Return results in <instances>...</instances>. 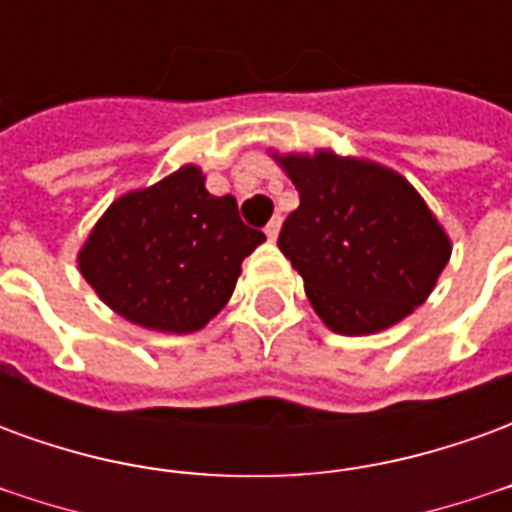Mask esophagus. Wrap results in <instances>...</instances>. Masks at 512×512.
<instances>
[{
	"label": "esophagus",
	"mask_w": 512,
	"mask_h": 512,
	"mask_svg": "<svg viewBox=\"0 0 512 512\" xmlns=\"http://www.w3.org/2000/svg\"><path fill=\"white\" fill-rule=\"evenodd\" d=\"M279 227H282V219H279V216H274V219H271V222L266 224V235H268V238H271V241H277Z\"/></svg>",
	"instance_id": "esophagus-1"
}]
</instances>
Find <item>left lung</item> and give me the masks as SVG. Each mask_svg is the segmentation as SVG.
<instances>
[{
    "mask_svg": "<svg viewBox=\"0 0 512 512\" xmlns=\"http://www.w3.org/2000/svg\"><path fill=\"white\" fill-rule=\"evenodd\" d=\"M274 158L299 191L277 244L332 332H381L428 299L450 238L406 178L329 150Z\"/></svg>",
    "mask_w": 512,
    "mask_h": 512,
    "instance_id": "obj_1",
    "label": "left lung"
}]
</instances>
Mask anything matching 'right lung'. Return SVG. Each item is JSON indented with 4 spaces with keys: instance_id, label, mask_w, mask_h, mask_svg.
<instances>
[{
    "instance_id": "1",
    "label": "right lung",
    "mask_w": 512,
    "mask_h": 512,
    "mask_svg": "<svg viewBox=\"0 0 512 512\" xmlns=\"http://www.w3.org/2000/svg\"><path fill=\"white\" fill-rule=\"evenodd\" d=\"M263 241L241 222L235 197H213L200 169L180 167L112 202L79 252V268L117 315L189 334L227 304L241 260Z\"/></svg>"
}]
</instances>
